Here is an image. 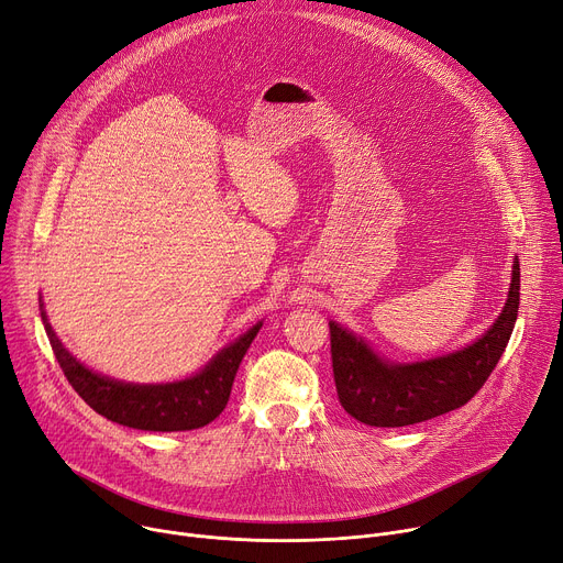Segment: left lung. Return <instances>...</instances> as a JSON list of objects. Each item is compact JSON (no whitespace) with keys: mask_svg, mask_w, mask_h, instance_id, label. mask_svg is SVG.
I'll return each instance as SVG.
<instances>
[{"mask_svg":"<svg viewBox=\"0 0 563 563\" xmlns=\"http://www.w3.org/2000/svg\"><path fill=\"white\" fill-rule=\"evenodd\" d=\"M520 298L514 257L507 303L494 325L468 346L421 362H391L342 323L330 321V351L336 396L349 415L366 426L402 428L466 405L492 376L507 349Z\"/></svg>","mask_w":563,"mask_h":563,"instance_id":"obj_1","label":"left lung"}]
</instances>
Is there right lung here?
<instances>
[{
  "mask_svg": "<svg viewBox=\"0 0 563 563\" xmlns=\"http://www.w3.org/2000/svg\"><path fill=\"white\" fill-rule=\"evenodd\" d=\"M41 317L54 355L74 391L108 421L148 432H185L214 421L227 407L240 362L262 328V321H257L235 342L217 351V355H212V360L190 378L140 385L108 378L74 357L54 332L45 312L43 296Z\"/></svg>",
  "mask_w": 563,
  "mask_h": 563,
  "instance_id": "obj_1",
  "label": "right lung"
}]
</instances>
